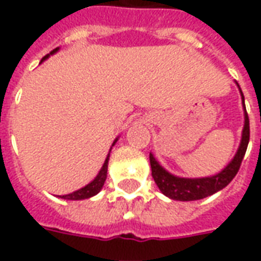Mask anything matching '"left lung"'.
I'll return each mask as SVG.
<instances>
[{
  "label": "left lung",
  "mask_w": 261,
  "mask_h": 261,
  "mask_svg": "<svg viewBox=\"0 0 261 261\" xmlns=\"http://www.w3.org/2000/svg\"><path fill=\"white\" fill-rule=\"evenodd\" d=\"M60 47H57L56 50H53L51 53L47 54L46 57H43L42 61H40V64L44 63L46 60H48L51 56H54L56 53H59ZM119 141V136L114 138L113 144H112V147L109 149V153L106 155V159H105V164L99 170V173L95 176V179L92 181H89L88 185H85L84 187H81L78 190H75L72 193H68V194H64V196H59L60 198H64V200H69V201H78V200H85V198H91V197L96 196L97 193L100 192L103 189V185H105V180H106V176H108V162H109V156H110V151H112V148L116 145V142Z\"/></svg>",
  "instance_id": "left-lung-1"
}]
</instances>
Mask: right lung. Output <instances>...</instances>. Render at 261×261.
<instances>
[{
	"label": "right lung",
	"instance_id": "add662e5",
	"mask_svg": "<svg viewBox=\"0 0 261 261\" xmlns=\"http://www.w3.org/2000/svg\"><path fill=\"white\" fill-rule=\"evenodd\" d=\"M243 112H245V124H243V130H242L241 144L236 149L233 158L230 159L229 164L217 175L207 176V177H179V176L169 173L162 166H159L158 162L155 161L153 153H149V161L153 165H156L159 169V179H155V180H156L161 193L170 200H176V201H194V200H201L204 197L213 196L228 186L232 177H235L239 170L242 159L245 156L247 144H249V136H250L249 117H247L245 106H243Z\"/></svg>",
	"mask_w": 261,
	"mask_h": 261
}]
</instances>
